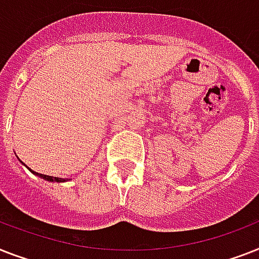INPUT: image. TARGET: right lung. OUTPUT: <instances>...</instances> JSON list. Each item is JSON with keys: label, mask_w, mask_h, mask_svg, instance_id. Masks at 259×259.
Instances as JSON below:
<instances>
[{"label": "right lung", "mask_w": 259, "mask_h": 259, "mask_svg": "<svg viewBox=\"0 0 259 259\" xmlns=\"http://www.w3.org/2000/svg\"><path fill=\"white\" fill-rule=\"evenodd\" d=\"M30 172L33 173V175H36V176L41 177V179H44V180L50 181V183H64V181H67L66 179H60V177H54V176H47V175H41V173H37V172H33V170L30 169Z\"/></svg>", "instance_id": "right-lung-1"}]
</instances>
